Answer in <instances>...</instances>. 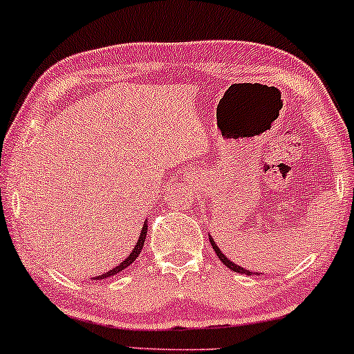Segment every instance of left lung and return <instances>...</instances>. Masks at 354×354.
Returning <instances> with one entry per match:
<instances>
[{
  "instance_id": "1",
  "label": "left lung",
  "mask_w": 354,
  "mask_h": 354,
  "mask_svg": "<svg viewBox=\"0 0 354 354\" xmlns=\"http://www.w3.org/2000/svg\"><path fill=\"white\" fill-rule=\"evenodd\" d=\"M209 241H211V246H212V248H214V251H216L217 258H219V259L222 261V263H224V264L227 266V268H229V269H232V270H235V272H240V274H246V275H251V272H250V270H246V269H243V268H240V266H239V264H234V263H232V261H230L229 258H227V256H225L224 253H221L219 246H217V245L214 243V240H212V239H211V236H209Z\"/></svg>"
}]
</instances>
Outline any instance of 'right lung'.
I'll use <instances>...</instances> for the list:
<instances>
[{"mask_svg":"<svg viewBox=\"0 0 354 354\" xmlns=\"http://www.w3.org/2000/svg\"><path fill=\"white\" fill-rule=\"evenodd\" d=\"M147 232H148V224H147V222H145L143 227H142V232H140V239H138V241H137V245H135V248L132 250V253H130V254L127 256V258H125V259L122 261V263H120L119 266H115V268H113L111 270H108V272H106V274H101V275H98V277H96V280H101V279L111 277V275L119 274L120 270H124L125 268H129V266L132 264L133 261L138 258L140 251H142V248H143L145 239H147Z\"/></svg>","mask_w":354,"mask_h":354,"instance_id":"right-lung-1","label":"right lung"}]
</instances>
